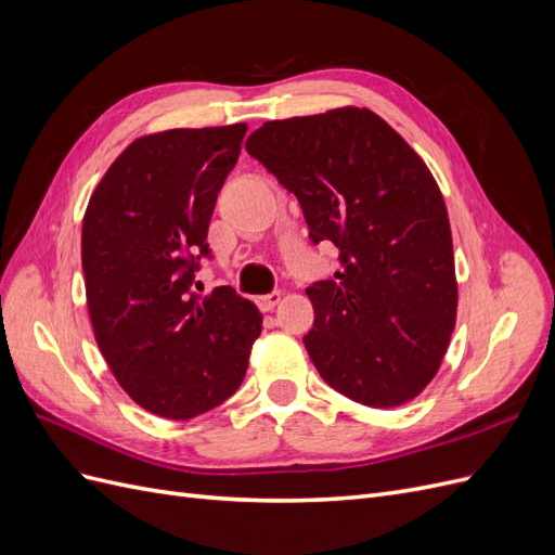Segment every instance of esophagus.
<instances>
[{"label":"esophagus","instance_id":"esophagus-1","mask_svg":"<svg viewBox=\"0 0 555 555\" xmlns=\"http://www.w3.org/2000/svg\"><path fill=\"white\" fill-rule=\"evenodd\" d=\"M282 300V294L280 292H273V294H266V296H259L257 298V306L263 310V312H268V310H273L278 304Z\"/></svg>","mask_w":555,"mask_h":555}]
</instances>
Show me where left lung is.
I'll list each match as a JSON object with an SVG mask.
<instances>
[{"label":"left lung","mask_w":555,"mask_h":555,"mask_svg":"<svg viewBox=\"0 0 555 555\" xmlns=\"http://www.w3.org/2000/svg\"><path fill=\"white\" fill-rule=\"evenodd\" d=\"M245 150L296 194L310 238L340 247L343 271L306 289L319 375L361 405H405L438 375L459 308L449 215L426 162L359 106L263 122Z\"/></svg>","instance_id":"left-lung-1"}]
</instances>
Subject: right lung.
Returning <instances> with one entry per match:
<instances>
[{
  "instance_id": "right-lung-1",
  "label": "right lung",
  "mask_w": 555,
  "mask_h": 555,
  "mask_svg": "<svg viewBox=\"0 0 555 555\" xmlns=\"http://www.w3.org/2000/svg\"><path fill=\"white\" fill-rule=\"evenodd\" d=\"M245 122L166 129L131 141L82 215L80 257L94 340L127 396L192 418L241 386L261 312L231 287L192 292L217 194ZM198 289V287H196Z\"/></svg>"
}]
</instances>
